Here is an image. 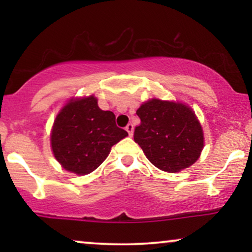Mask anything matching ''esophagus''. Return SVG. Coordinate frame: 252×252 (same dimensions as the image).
<instances>
[{"label":"esophagus","mask_w":252,"mask_h":252,"mask_svg":"<svg viewBox=\"0 0 252 252\" xmlns=\"http://www.w3.org/2000/svg\"><path fill=\"white\" fill-rule=\"evenodd\" d=\"M126 130H127V133H128V135L132 136L133 135V130H134L133 124H128V125L126 126Z\"/></svg>","instance_id":"34e87169"}]
</instances>
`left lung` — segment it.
Segmentation results:
<instances>
[{
    "mask_svg": "<svg viewBox=\"0 0 252 252\" xmlns=\"http://www.w3.org/2000/svg\"><path fill=\"white\" fill-rule=\"evenodd\" d=\"M136 115L141 124L134 130V141L155 166L174 173L198 159L204 140L190 108L154 98L141 105Z\"/></svg>",
    "mask_w": 252,
    "mask_h": 252,
    "instance_id": "8db88e82",
    "label": "left lung"
}]
</instances>
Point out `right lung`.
I'll return each instance as SVG.
<instances>
[{
	"label": "right lung",
	"instance_id": "obj_1",
	"mask_svg": "<svg viewBox=\"0 0 252 252\" xmlns=\"http://www.w3.org/2000/svg\"><path fill=\"white\" fill-rule=\"evenodd\" d=\"M128 134L116 125L111 111L98 108L94 96L72 99L58 113L51 132V148L65 170L84 175L96 170L111 147Z\"/></svg>",
	"mask_w": 252,
	"mask_h": 252
}]
</instances>
